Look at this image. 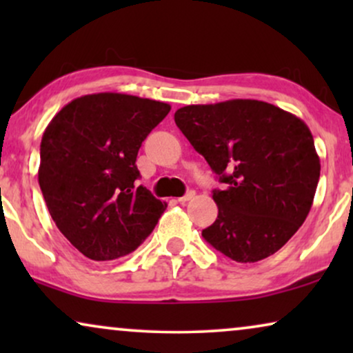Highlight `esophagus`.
<instances>
[{"instance_id": "1", "label": "esophagus", "mask_w": 353, "mask_h": 353, "mask_svg": "<svg viewBox=\"0 0 353 353\" xmlns=\"http://www.w3.org/2000/svg\"><path fill=\"white\" fill-rule=\"evenodd\" d=\"M196 197V192L194 191H188L185 196H181V197H178V202H181V204H185V202H188V201H191V199H194Z\"/></svg>"}]
</instances>
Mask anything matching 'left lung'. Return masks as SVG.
<instances>
[{"label":"left lung","instance_id":"1","mask_svg":"<svg viewBox=\"0 0 353 353\" xmlns=\"http://www.w3.org/2000/svg\"><path fill=\"white\" fill-rule=\"evenodd\" d=\"M175 123L225 183L214 190L219 216L202 238L241 263L281 249L305 221L320 180L307 125L257 99L185 105Z\"/></svg>","mask_w":353,"mask_h":353}]
</instances>
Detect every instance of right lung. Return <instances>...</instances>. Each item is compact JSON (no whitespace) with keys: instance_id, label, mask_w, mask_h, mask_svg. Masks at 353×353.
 Segmentation results:
<instances>
[{"instance_id":"right-lung-1","label":"right lung","mask_w":353,"mask_h":353,"mask_svg":"<svg viewBox=\"0 0 353 353\" xmlns=\"http://www.w3.org/2000/svg\"><path fill=\"white\" fill-rule=\"evenodd\" d=\"M167 103L122 93L70 101L48 125L40 146V183L62 234L96 262L133 252L167 209L137 186V156Z\"/></svg>"}]
</instances>
